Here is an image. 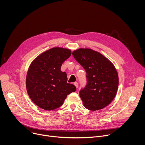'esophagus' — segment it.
<instances>
[{
	"label": "esophagus",
	"instance_id": "34e87169",
	"mask_svg": "<svg viewBox=\"0 0 145 145\" xmlns=\"http://www.w3.org/2000/svg\"><path fill=\"white\" fill-rule=\"evenodd\" d=\"M74 86H75V87L77 88H78V83H77V82H74V84H73Z\"/></svg>",
	"mask_w": 145,
	"mask_h": 145
}]
</instances>
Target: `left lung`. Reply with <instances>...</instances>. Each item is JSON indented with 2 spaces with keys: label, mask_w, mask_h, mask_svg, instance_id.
I'll use <instances>...</instances> for the list:
<instances>
[{
  "label": "left lung",
  "mask_w": 145,
  "mask_h": 145,
  "mask_svg": "<svg viewBox=\"0 0 145 145\" xmlns=\"http://www.w3.org/2000/svg\"><path fill=\"white\" fill-rule=\"evenodd\" d=\"M72 54L87 72V84L80 92L84 107L91 111L104 108L118 91L119 77L115 66L107 58L91 49L80 48Z\"/></svg>",
  "instance_id": "left-lung-1"
}]
</instances>
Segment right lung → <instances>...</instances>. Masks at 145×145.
Returning a JSON list of instances; mask_svg holds the SVG:
<instances>
[{"mask_svg": "<svg viewBox=\"0 0 145 145\" xmlns=\"http://www.w3.org/2000/svg\"><path fill=\"white\" fill-rule=\"evenodd\" d=\"M71 50L53 48L37 56L30 64L26 78L27 93L35 105L47 111L55 110L64 103L68 95L76 90L68 83L67 75L61 71Z\"/></svg>", "mask_w": 145, "mask_h": 145, "instance_id": "obj_1", "label": "right lung"}]
</instances>
